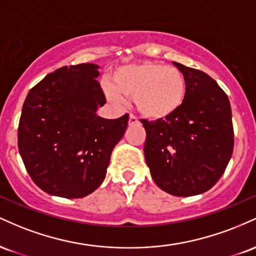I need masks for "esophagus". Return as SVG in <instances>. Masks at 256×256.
Masks as SVG:
<instances>
[{"instance_id":"esophagus-1","label":"esophagus","mask_w":256,"mask_h":256,"mask_svg":"<svg viewBox=\"0 0 256 256\" xmlns=\"http://www.w3.org/2000/svg\"><path fill=\"white\" fill-rule=\"evenodd\" d=\"M137 122H138V120H137L136 116H134V114H130V116H128V125L137 124Z\"/></svg>"}]
</instances>
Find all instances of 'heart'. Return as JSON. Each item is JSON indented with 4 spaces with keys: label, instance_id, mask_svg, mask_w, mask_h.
Here are the masks:
<instances>
[{
    "label": "heart",
    "instance_id": "1",
    "mask_svg": "<svg viewBox=\"0 0 256 256\" xmlns=\"http://www.w3.org/2000/svg\"><path fill=\"white\" fill-rule=\"evenodd\" d=\"M104 88L106 95L116 104L134 98L137 110L154 120L174 114L186 95L183 73L176 67L149 61L118 67L112 73V83L107 82Z\"/></svg>",
    "mask_w": 256,
    "mask_h": 256
}]
</instances>
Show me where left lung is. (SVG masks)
<instances>
[{
  "label": "left lung",
  "instance_id": "8db88e82",
  "mask_svg": "<svg viewBox=\"0 0 256 256\" xmlns=\"http://www.w3.org/2000/svg\"><path fill=\"white\" fill-rule=\"evenodd\" d=\"M183 73L186 95L168 118L142 120L146 162L160 189L174 196L210 190L230 161L234 128L228 95L198 70L172 62Z\"/></svg>",
  "mask_w": 256,
  "mask_h": 256
}]
</instances>
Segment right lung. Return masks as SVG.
<instances>
[{"mask_svg":"<svg viewBox=\"0 0 256 256\" xmlns=\"http://www.w3.org/2000/svg\"><path fill=\"white\" fill-rule=\"evenodd\" d=\"M98 68L95 64L61 67L25 98L18 146L32 180L49 195L80 198L95 192L128 128V114L98 116L106 104Z\"/></svg>","mask_w":256,"mask_h":256,"instance_id":"1","label":"right lung"}]
</instances>
